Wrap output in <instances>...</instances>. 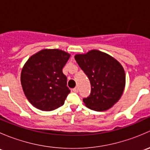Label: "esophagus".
I'll list each match as a JSON object with an SVG mask.
<instances>
[{"instance_id": "34e87169", "label": "esophagus", "mask_w": 150, "mask_h": 150, "mask_svg": "<svg viewBox=\"0 0 150 150\" xmlns=\"http://www.w3.org/2000/svg\"><path fill=\"white\" fill-rule=\"evenodd\" d=\"M72 91H73L74 92H75V93H78V91H79V88H78V87H75V88H74L73 89H72Z\"/></svg>"}]
</instances>
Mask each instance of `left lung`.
I'll use <instances>...</instances> for the list:
<instances>
[{"instance_id":"1","label":"left lung","mask_w":150,"mask_h":150,"mask_svg":"<svg viewBox=\"0 0 150 150\" xmlns=\"http://www.w3.org/2000/svg\"><path fill=\"white\" fill-rule=\"evenodd\" d=\"M75 59L90 81V95L83 99L86 107L98 112L112 107L121 97L125 88V74L121 64L97 50L77 54Z\"/></svg>"}]
</instances>
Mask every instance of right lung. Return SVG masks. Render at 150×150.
Instances as JSON below:
<instances>
[{
  "label": "right lung",
  "instance_id": "right-lung-1",
  "mask_svg": "<svg viewBox=\"0 0 150 150\" xmlns=\"http://www.w3.org/2000/svg\"><path fill=\"white\" fill-rule=\"evenodd\" d=\"M69 57L62 50L44 49L25 63L21 83L27 99L35 107L51 111L64 104L70 89L62 69Z\"/></svg>",
  "mask_w": 150,
  "mask_h": 150
}]
</instances>
